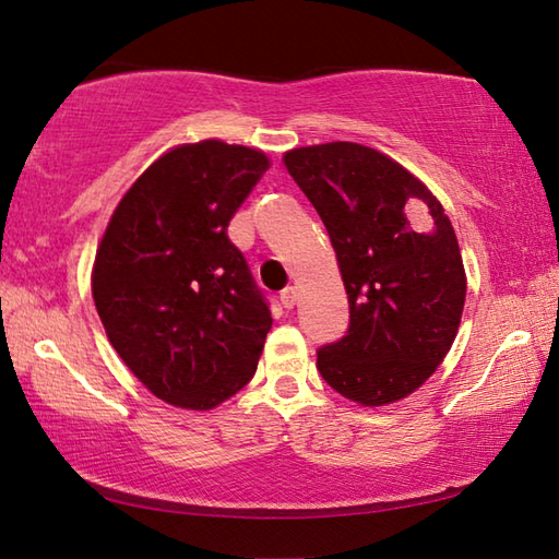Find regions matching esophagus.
Segmentation results:
<instances>
[{
    "label": "esophagus",
    "instance_id": "1",
    "mask_svg": "<svg viewBox=\"0 0 559 559\" xmlns=\"http://www.w3.org/2000/svg\"><path fill=\"white\" fill-rule=\"evenodd\" d=\"M295 302H298V288L290 286V288H286V290L281 293V305L286 307V310H293Z\"/></svg>",
    "mask_w": 559,
    "mask_h": 559
}]
</instances>
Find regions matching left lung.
<instances>
[{"instance_id":"obj_1","label":"left lung","mask_w":559,"mask_h":559,"mask_svg":"<svg viewBox=\"0 0 559 559\" xmlns=\"http://www.w3.org/2000/svg\"><path fill=\"white\" fill-rule=\"evenodd\" d=\"M317 209L348 293L350 326L317 353L326 384L365 408L420 389L459 334L466 269L444 206L382 151L331 141L283 153Z\"/></svg>"}]
</instances>
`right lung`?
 <instances>
[{
	"label": "right lung",
	"instance_id": "add662e5",
	"mask_svg": "<svg viewBox=\"0 0 559 559\" xmlns=\"http://www.w3.org/2000/svg\"><path fill=\"white\" fill-rule=\"evenodd\" d=\"M269 168L264 151L221 139L175 146L100 237L91 290L105 334L170 406L216 408L257 370L273 319L228 223Z\"/></svg>",
	"mask_w": 559,
	"mask_h": 559
}]
</instances>
